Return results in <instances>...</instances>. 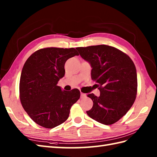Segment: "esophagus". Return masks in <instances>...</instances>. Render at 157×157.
I'll list each match as a JSON object with an SVG mask.
<instances>
[{
    "instance_id": "1",
    "label": "esophagus",
    "mask_w": 157,
    "mask_h": 157,
    "mask_svg": "<svg viewBox=\"0 0 157 157\" xmlns=\"http://www.w3.org/2000/svg\"><path fill=\"white\" fill-rule=\"evenodd\" d=\"M80 95H81V98H84L86 96V94H84V93H82V92L80 93Z\"/></svg>"
}]
</instances>
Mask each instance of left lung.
I'll return each instance as SVG.
<instances>
[{"mask_svg": "<svg viewBox=\"0 0 157 157\" xmlns=\"http://www.w3.org/2000/svg\"><path fill=\"white\" fill-rule=\"evenodd\" d=\"M92 67L91 78L97 82L100 96L88 94L93 101L86 111L95 121L111 125L124 116L134 104L137 94V73L129 56L113 46L76 48Z\"/></svg>", "mask_w": 157, "mask_h": 157, "instance_id": "obj_1", "label": "left lung"}]
</instances>
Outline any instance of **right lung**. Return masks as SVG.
I'll list each match as a JSON object with an SVG mask.
<instances>
[{
	"label": "right lung",
	"mask_w": 157,
	"mask_h": 157,
	"mask_svg": "<svg viewBox=\"0 0 157 157\" xmlns=\"http://www.w3.org/2000/svg\"><path fill=\"white\" fill-rule=\"evenodd\" d=\"M78 55L74 48H46L36 51L25 61L20 78V101L39 125L51 129L61 125L80 97L78 89L65 91L57 86L65 75L67 60Z\"/></svg>",
	"instance_id": "obj_1"
}]
</instances>
